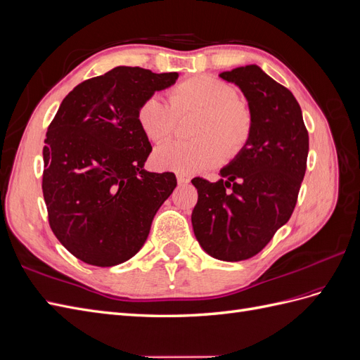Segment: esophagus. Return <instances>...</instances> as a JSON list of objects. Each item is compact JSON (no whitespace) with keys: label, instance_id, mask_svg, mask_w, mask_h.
<instances>
[{"label":"esophagus","instance_id":"1","mask_svg":"<svg viewBox=\"0 0 360 360\" xmlns=\"http://www.w3.org/2000/svg\"><path fill=\"white\" fill-rule=\"evenodd\" d=\"M177 181L179 184H186L189 183V179L186 176H183V174H177Z\"/></svg>","mask_w":360,"mask_h":360}]
</instances>
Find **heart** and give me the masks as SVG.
Segmentation results:
<instances>
[{
    "mask_svg": "<svg viewBox=\"0 0 360 360\" xmlns=\"http://www.w3.org/2000/svg\"><path fill=\"white\" fill-rule=\"evenodd\" d=\"M169 105L158 94L141 102L138 126L150 141L162 143L176 129L177 115L200 112L192 134L197 139L159 146L155 165L180 174H195L219 163L226 150L237 155L246 147L254 130L252 111L238 99L236 86L209 75L191 76L168 91Z\"/></svg>",
    "mask_w": 360,
    "mask_h": 360,
    "instance_id": "obj_1",
    "label": "heart"
}]
</instances>
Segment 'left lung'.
<instances>
[{
	"label": "left lung",
	"instance_id": "obj_1",
	"mask_svg": "<svg viewBox=\"0 0 360 360\" xmlns=\"http://www.w3.org/2000/svg\"><path fill=\"white\" fill-rule=\"evenodd\" d=\"M219 76L245 94L254 130L219 180H192L198 191L192 226L207 254L242 261L257 255L291 217L307 171L309 136L296 97L255 64Z\"/></svg>",
	"mask_w": 360,
	"mask_h": 360
}]
</instances>
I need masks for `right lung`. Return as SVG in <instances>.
<instances>
[{
  "label": "right lung",
  "instance_id": "right-lung-1",
  "mask_svg": "<svg viewBox=\"0 0 360 360\" xmlns=\"http://www.w3.org/2000/svg\"><path fill=\"white\" fill-rule=\"evenodd\" d=\"M177 72L118 66L76 85L48 127L43 198L51 230L86 264L111 267L146 243L159 207L177 186L172 172H148L151 151L138 106Z\"/></svg>",
  "mask_w": 360,
  "mask_h": 360
}]
</instances>
